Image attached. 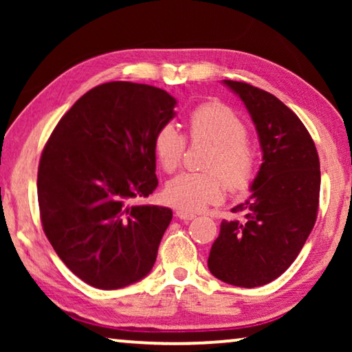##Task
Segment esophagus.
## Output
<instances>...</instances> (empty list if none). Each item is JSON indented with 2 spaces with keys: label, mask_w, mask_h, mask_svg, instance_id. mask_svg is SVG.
<instances>
[{
  "label": "esophagus",
  "mask_w": 352,
  "mask_h": 352,
  "mask_svg": "<svg viewBox=\"0 0 352 352\" xmlns=\"http://www.w3.org/2000/svg\"><path fill=\"white\" fill-rule=\"evenodd\" d=\"M176 216L179 219H182V221H192L195 218V214L194 213H189V211H184V210H179V211H176Z\"/></svg>",
  "instance_id": "1"
}]
</instances>
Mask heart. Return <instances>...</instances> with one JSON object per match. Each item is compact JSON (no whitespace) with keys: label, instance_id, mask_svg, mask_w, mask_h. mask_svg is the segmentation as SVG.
Segmentation results:
<instances>
[{"label":"heart","instance_id":"b5f03b06","mask_svg":"<svg viewBox=\"0 0 352 352\" xmlns=\"http://www.w3.org/2000/svg\"><path fill=\"white\" fill-rule=\"evenodd\" d=\"M194 141L213 144L206 162L211 173H182L165 187V199L176 208L201 211L223 200L224 184L230 190H243L254 176V155L247 142V128L232 110L221 104H204L189 117ZM157 160L165 171H175L186 152V138L175 124L158 129L153 141Z\"/></svg>","mask_w":352,"mask_h":352}]
</instances>
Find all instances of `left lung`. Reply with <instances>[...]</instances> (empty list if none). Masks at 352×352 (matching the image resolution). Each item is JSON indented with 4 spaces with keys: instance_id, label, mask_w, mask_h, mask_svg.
Returning a JSON list of instances; mask_svg holds the SVG:
<instances>
[{
    "instance_id": "8db88e82",
    "label": "left lung",
    "mask_w": 352,
    "mask_h": 352,
    "mask_svg": "<svg viewBox=\"0 0 352 352\" xmlns=\"http://www.w3.org/2000/svg\"><path fill=\"white\" fill-rule=\"evenodd\" d=\"M239 96L256 128L263 163L252 195L232 208L243 219L223 221L211 245L208 269L235 287H261L295 261L314 228L320 165L301 120L267 91L223 80Z\"/></svg>"
}]
</instances>
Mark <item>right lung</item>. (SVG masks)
<instances>
[{
    "label": "right lung",
    "mask_w": 352,
    "mask_h": 352,
    "mask_svg": "<svg viewBox=\"0 0 352 352\" xmlns=\"http://www.w3.org/2000/svg\"><path fill=\"white\" fill-rule=\"evenodd\" d=\"M176 104L155 86L99 85L60 118L41 153L43 229L57 256L91 287H128L155 264L173 211L136 200L157 189L153 141L176 117Z\"/></svg>",
    "instance_id": "1"
}]
</instances>
